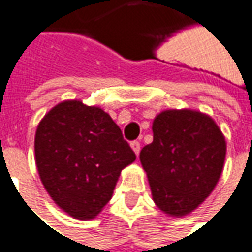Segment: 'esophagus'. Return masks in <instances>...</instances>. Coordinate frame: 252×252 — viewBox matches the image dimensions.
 Wrapping results in <instances>:
<instances>
[{
  "label": "esophagus",
  "mask_w": 252,
  "mask_h": 252,
  "mask_svg": "<svg viewBox=\"0 0 252 252\" xmlns=\"http://www.w3.org/2000/svg\"><path fill=\"white\" fill-rule=\"evenodd\" d=\"M131 148H132L134 152L138 155L139 151H141V142H139V141H132V142H131Z\"/></svg>",
  "instance_id": "esophagus-1"
}]
</instances>
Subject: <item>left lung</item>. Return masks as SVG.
<instances>
[{"label": "left lung", "instance_id": "8db88e82", "mask_svg": "<svg viewBox=\"0 0 252 252\" xmlns=\"http://www.w3.org/2000/svg\"><path fill=\"white\" fill-rule=\"evenodd\" d=\"M153 142L139 159L155 204L183 216L212 192L220 177L226 142L212 118L191 110H167L153 121Z\"/></svg>", "mask_w": 252, "mask_h": 252}]
</instances>
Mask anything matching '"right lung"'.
<instances>
[{"instance_id":"1","label":"right lung","mask_w":252,"mask_h":252,"mask_svg":"<svg viewBox=\"0 0 252 252\" xmlns=\"http://www.w3.org/2000/svg\"><path fill=\"white\" fill-rule=\"evenodd\" d=\"M36 164L50 196L76 219H92L113 195L121 170L136 159L107 113L82 101L60 103L41 120Z\"/></svg>"}]
</instances>
